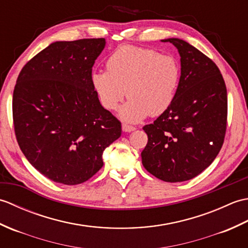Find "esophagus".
<instances>
[{
	"mask_svg": "<svg viewBox=\"0 0 248 248\" xmlns=\"http://www.w3.org/2000/svg\"><path fill=\"white\" fill-rule=\"evenodd\" d=\"M136 128L133 127V125L128 124H123V130L124 132H131V131H134Z\"/></svg>",
	"mask_w": 248,
	"mask_h": 248,
	"instance_id": "esophagus-1",
	"label": "esophagus"
}]
</instances>
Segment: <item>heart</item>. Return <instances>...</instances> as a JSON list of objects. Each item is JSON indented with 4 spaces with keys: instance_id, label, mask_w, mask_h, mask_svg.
I'll list each match as a JSON object with an SVG mask.
<instances>
[{
    "instance_id": "1",
    "label": "heart",
    "mask_w": 248,
    "mask_h": 248,
    "mask_svg": "<svg viewBox=\"0 0 248 248\" xmlns=\"http://www.w3.org/2000/svg\"><path fill=\"white\" fill-rule=\"evenodd\" d=\"M180 65L171 55L152 49L125 46L107 61V70L92 75V83L103 107L114 110L127 97L121 118L136 123L147 115L164 113L176 98Z\"/></svg>"
}]
</instances>
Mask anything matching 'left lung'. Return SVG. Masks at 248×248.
<instances>
[{
	"label": "left lung",
	"instance_id": "8db88e82",
	"mask_svg": "<svg viewBox=\"0 0 248 248\" xmlns=\"http://www.w3.org/2000/svg\"><path fill=\"white\" fill-rule=\"evenodd\" d=\"M170 43L181 56L176 98L154 124L143 130L148 143L141 151L147 171L165 182L193 179L211 165L227 129V89L215 62L186 41Z\"/></svg>",
	"mask_w": 248,
	"mask_h": 248
}]
</instances>
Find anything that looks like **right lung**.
<instances>
[{
    "instance_id": "obj_1",
    "label": "right lung",
    "mask_w": 248,
    "mask_h": 248,
    "mask_svg": "<svg viewBox=\"0 0 248 248\" xmlns=\"http://www.w3.org/2000/svg\"><path fill=\"white\" fill-rule=\"evenodd\" d=\"M104 38L56 41L20 71L13 96L16 139L26 159L50 180L76 186L103 166L121 123L100 104L92 83Z\"/></svg>"
}]
</instances>
